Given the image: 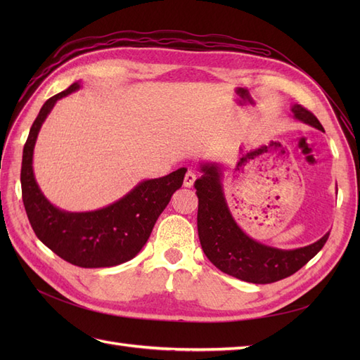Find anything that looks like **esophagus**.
Wrapping results in <instances>:
<instances>
[{
    "label": "esophagus",
    "mask_w": 360,
    "mask_h": 360,
    "mask_svg": "<svg viewBox=\"0 0 360 360\" xmlns=\"http://www.w3.org/2000/svg\"><path fill=\"white\" fill-rule=\"evenodd\" d=\"M195 180H197V174H195L193 171H188L186 174H184V180H183V184L186 188H192Z\"/></svg>",
    "instance_id": "obj_1"
}]
</instances>
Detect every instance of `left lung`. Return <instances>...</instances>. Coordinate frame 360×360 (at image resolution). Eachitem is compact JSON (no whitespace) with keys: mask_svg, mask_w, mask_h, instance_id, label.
<instances>
[{"mask_svg":"<svg viewBox=\"0 0 360 360\" xmlns=\"http://www.w3.org/2000/svg\"><path fill=\"white\" fill-rule=\"evenodd\" d=\"M294 118L324 130L319 118L302 105L291 108ZM202 176L195 181L198 197V236L205 257L226 275L252 284H271L296 274L317 255L329 233L299 249H278L245 234L228 209L222 191V171L216 163H202Z\"/></svg>","mask_w":360,"mask_h":360,"instance_id":"8db88e82","label":"left lung"}]
</instances>
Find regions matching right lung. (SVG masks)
Masks as SVG:
<instances>
[{
  "label": "right lung",
  "mask_w": 360,
  "mask_h": 360,
  "mask_svg": "<svg viewBox=\"0 0 360 360\" xmlns=\"http://www.w3.org/2000/svg\"><path fill=\"white\" fill-rule=\"evenodd\" d=\"M79 86V82H75L48 99L30 129L20 168L22 201L32 230L52 252L73 266L112 267L132 259L147 243L159 214L165 210L172 193L181 188L186 168L141 181L122 200L101 210L72 213L52 205L34 179L32 153L39 130L53 105Z\"/></svg>",
  "instance_id": "add662e5"
}]
</instances>
